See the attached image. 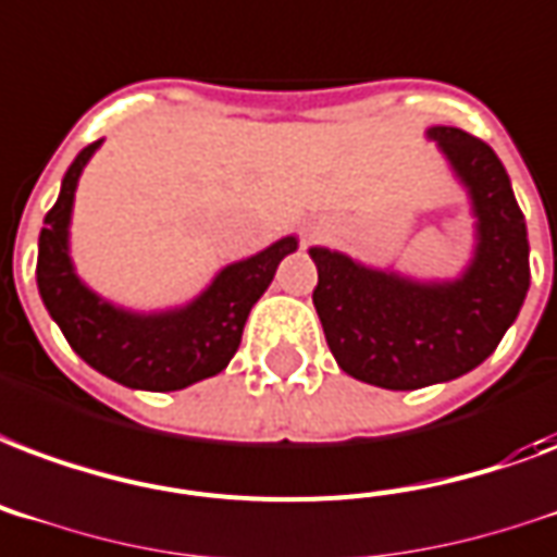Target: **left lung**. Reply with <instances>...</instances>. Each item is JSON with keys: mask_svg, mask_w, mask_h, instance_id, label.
Listing matches in <instances>:
<instances>
[{"mask_svg": "<svg viewBox=\"0 0 557 557\" xmlns=\"http://www.w3.org/2000/svg\"><path fill=\"white\" fill-rule=\"evenodd\" d=\"M470 196L475 249L458 278L420 282L311 246L313 308L343 373L384 391H417L475 370L529 294V237L511 178L491 146L453 125L425 132Z\"/></svg>", "mask_w": 557, "mask_h": 557, "instance_id": "left-lung-1", "label": "left lung"}]
</instances>
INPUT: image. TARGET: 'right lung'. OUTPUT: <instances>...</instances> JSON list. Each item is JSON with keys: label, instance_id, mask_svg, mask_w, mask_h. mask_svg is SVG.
I'll list each match as a JSON object with an SVG mask.
<instances>
[{"label": "right lung", "instance_id": "obj_1", "mask_svg": "<svg viewBox=\"0 0 557 557\" xmlns=\"http://www.w3.org/2000/svg\"><path fill=\"white\" fill-rule=\"evenodd\" d=\"M99 146L102 140L75 154L58 202L40 228L37 287L46 311L82 361L125 387L182 391L223 373L240 346L252 305L270 287L284 255L296 252L299 240L290 234L246 261L228 263L182 308L140 313L108 302L75 275L70 258L75 187Z\"/></svg>", "mask_w": 557, "mask_h": 557}]
</instances>
